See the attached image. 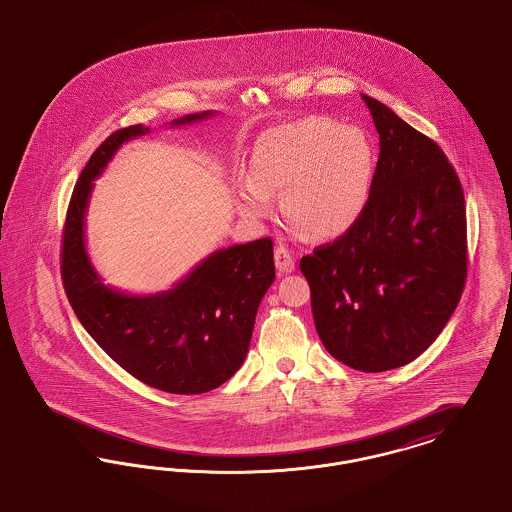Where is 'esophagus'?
<instances>
[{
    "label": "esophagus",
    "instance_id": "esophagus-1",
    "mask_svg": "<svg viewBox=\"0 0 512 512\" xmlns=\"http://www.w3.org/2000/svg\"><path fill=\"white\" fill-rule=\"evenodd\" d=\"M275 266L279 269V273L295 271V258H293V254L287 248L277 246L275 248Z\"/></svg>",
    "mask_w": 512,
    "mask_h": 512
}]
</instances>
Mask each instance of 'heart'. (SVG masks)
<instances>
[{
  "label": "heart",
  "mask_w": 512,
  "mask_h": 512,
  "mask_svg": "<svg viewBox=\"0 0 512 512\" xmlns=\"http://www.w3.org/2000/svg\"><path fill=\"white\" fill-rule=\"evenodd\" d=\"M376 173V148L362 129L327 117L273 127L250 154V175L237 185L246 219L271 214L281 192L285 217L318 241L343 237L364 214Z\"/></svg>",
  "instance_id": "1"
}]
</instances>
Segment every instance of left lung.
Segmentation results:
<instances>
[{
    "mask_svg": "<svg viewBox=\"0 0 512 512\" xmlns=\"http://www.w3.org/2000/svg\"><path fill=\"white\" fill-rule=\"evenodd\" d=\"M379 160L358 223L300 260L323 347L360 372L404 366L453 316L466 281V206L453 165L393 109L362 94Z\"/></svg>",
    "mask_w": 512,
    "mask_h": 512,
    "instance_id": "obj_1",
    "label": "left lung"
}]
</instances>
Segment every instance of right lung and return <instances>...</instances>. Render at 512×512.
Segmentation results:
<instances>
[{
	"mask_svg": "<svg viewBox=\"0 0 512 512\" xmlns=\"http://www.w3.org/2000/svg\"><path fill=\"white\" fill-rule=\"evenodd\" d=\"M214 115L190 113L169 125ZM150 131L144 125L115 131L82 169L67 210L61 279L79 322L123 370L165 393H208L243 366L258 306L275 279L273 243L260 239L216 250L156 295H129L104 285L84 235L94 179L125 142Z\"/></svg>",
	"mask_w": 512,
	"mask_h": 512,
	"instance_id": "add662e5",
	"label": "right lung"
}]
</instances>
